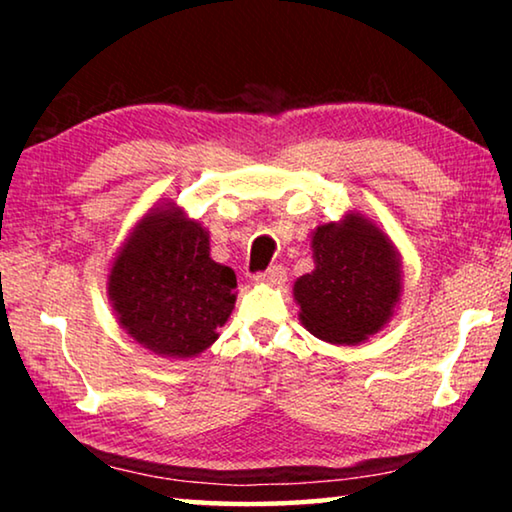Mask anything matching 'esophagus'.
Instances as JSON below:
<instances>
[{"instance_id": "obj_1", "label": "esophagus", "mask_w": 512, "mask_h": 512, "mask_svg": "<svg viewBox=\"0 0 512 512\" xmlns=\"http://www.w3.org/2000/svg\"><path fill=\"white\" fill-rule=\"evenodd\" d=\"M287 280V271H284V266H271L268 271L255 275V282L257 284H268V287H280Z\"/></svg>"}]
</instances>
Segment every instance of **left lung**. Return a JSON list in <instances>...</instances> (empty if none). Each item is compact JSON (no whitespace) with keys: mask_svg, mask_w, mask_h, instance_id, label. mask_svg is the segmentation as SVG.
<instances>
[{"mask_svg":"<svg viewBox=\"0 0 512 512\" xmlns=\"http://www.w3.org/2000/svg\"><path fill=\"white\" fill-rule=\"evenodd\" d=\"M314 271L293 282L302 327L320 341L359 345L384 329L404 293L402 255L366 214L348 210L311 232Z\"/></svg>","mask_w":512,"mask_h":512,"instance_id":"obj_1","label":"left lung"}]
</instances>
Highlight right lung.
<instances>
[{
	"instance_id": "1",
	"label": "right lung",
	"mask_w": 512,
	"mask_h": 512,
	"mask_svg": "<svg viewBox=\"0 0 512 512\" xmlns=\"http://www.w3.org/2000/svg\"><path fill=\"white\" fill-rule=\"evenodd\" d=\"M235 271L210 257V232L185 207L151 205L110 259L106 293L117 323L162 359H196L237 302Z\"/></svg>"
}]
</instances>
